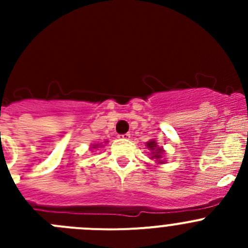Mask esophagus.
Masks as SVG:
<instances>
[{"instance_id": "obj_1", "label": "esophagus", "mask_w": 248, "mask_h": 248, "mask_svg": "<svg viewBox=\"0 0 248 248\" xmlns=\"http://www.w3.org/2000/svg\"><path fill=\"white\" fill-rule=\"evenodd\" d=\"M118 138H119V139H123V140H126V139H129V138H130V134H128V133H126V134L118 135Z\"/></svg>"}]
</instances>
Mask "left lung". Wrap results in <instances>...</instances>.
<instances>
[{
  "label": "left lung",
  "instance_id": "obj_1",
  "mask_svg": "<svg viewBox=\"0 0 248 248\" xmlns=\"http://www.w3.org/2000/svg\"><path fill=\"white\" fill-rule=\"evenodd\" d=\"M146 146H148L149 150L151 151L150 153L151 159H155V161L159 164L165 163V161L163 160V154H164L163 148H159L155 140H150V141H148V143H146Z\"/></svg>",
  "mask_w": 248,
  "mask_h": 248
}]
</instances>
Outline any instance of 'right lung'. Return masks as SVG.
Listing matches in <instances>:
<instances>
[{
  "label": "right lung",
  "mask_w": 248,
  "mask_h": 248,
  "mask_svg": "<svg viewBox=\"0 0 248 248\" xmlns=\"http://www.w3.org/2000/svg\"><path fill=\"white\" fill-rule=\"evenodd\" d=\"M97 146H99V144H95V145H93V148L95 149V148H97Z\"/></svg>",
  "instance_id": "right-lung-1"
}]
</instances>
